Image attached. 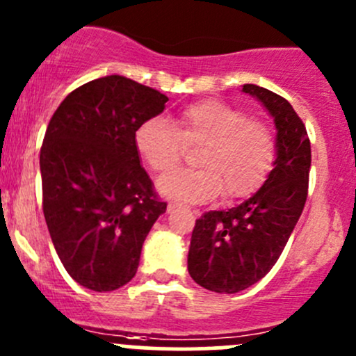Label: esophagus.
Instances as JSON below:
<instances>
[{"mask_svg": "<svg viewBox=\"0 0 356 356\" xmlns=\"http://www.w3.org/2000/svg\"><path fill=\"white\" fill-rule=\"evenodd\" d=\"M177 204H168V211H174V210H177Z\"/></svg>", "mask_w": 356, "mask_h": 356, "instance_id": "esophagus-1", "label": "esophagus"}]
</instances>
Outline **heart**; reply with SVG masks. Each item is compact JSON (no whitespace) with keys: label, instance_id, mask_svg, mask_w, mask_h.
<instances>
[{"label":"heart","instance_id":"heart-1","mask_svg":"<svg viewBox=\"0 0 356 356\" xmlns=\"http://www.w3.org/2000/svg\"><path fill=\"white\" fill-rule=\"evenodd\" d=\"M136 149L156 174L174 170L184 146H201L198 170H182L158 181V191L184 203H204L220 195L227 200L253 193L275 160L274 132L264 122L250 120L245 110L217 99H204L182 110L175 127L155 117L139 125Z\"/></svg>","mask_w":356,"mask_h":356}]
</instances>
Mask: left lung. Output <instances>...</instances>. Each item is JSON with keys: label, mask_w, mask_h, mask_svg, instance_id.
Segmentation results:
<instances>
[{"label": "left lung", "mask_w": 356, "mask_h": 356, "mask_svg": "<svg viewBox=\"0 0 356 356\" xmlns=\"http://www.w3.org/2000/svg\"><path fill=\"white\" fill-rule=\"evenodd\" d=\"M257 98L274 118V168L251 198L229 210L207 211L196 220L188 254L189 275L201 288L234 294L270 272L303 211L312 149L307 129L288 99L254 84Z\"/></svg>", "instance_id": "1"}]
</instances>
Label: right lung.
I'll use <instances>...</instances> for the list:
<instances>
[{
    "mask_svg": "<svg viewBox=\"0 0 356 356\" xmlns=\"http://www.w3.org/2000/svg\"><path fill=\"white\" fill-rule=\"evenodd\" d=\"M168 98L124 75L86 82L60 103L41 146L42 211L65 270L105 293L138 272L167 203L156 198L134 136Z\"/></svg>",
    "mask_w": 356,
    "mask_h": 356,
    "instance_id": "1",
    "label": "right lung"
}]
</instances>
